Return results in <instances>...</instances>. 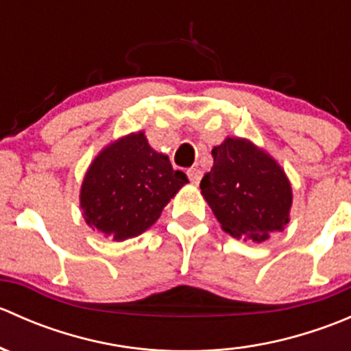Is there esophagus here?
<instances>
[{"instance_id":"obj_1","label":"esophagus","mask_w":351,"mask_h":351,"mask_svg":"<svg viewBox=\"0 0 351 351\" xmlns=\"http://www.w3.org/2000/svg\"><path fill=\"white\" fill-rule=\"evenodd\" d=\"M186 175H189L190 182L193 183V185H198L200 183V178H202V171L198 168H190L189 171H186Z\"/></svg>"}]
</instances>
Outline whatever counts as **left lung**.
Returning a JSON list of instances; mask_svg holds the SVG:
<instances>
[{
  "label": "left lung",
  "mask_w": 351,
  "mask_h": 351,
  "mask_svg": "<svg viewBox=\"0 0 351 351\" xmlns=\"http://www.w3.org/2000/svg\"><path fill=\"white\" fill-rule=\"evenodd\" d=\"M214 166L200 190L222 229L232 238L267 241L284 231L292 207V186L282 166L239 137H228L212 149Z\"/></svg>",
  "instance_id": "left-lung-1"
}]
</instances>
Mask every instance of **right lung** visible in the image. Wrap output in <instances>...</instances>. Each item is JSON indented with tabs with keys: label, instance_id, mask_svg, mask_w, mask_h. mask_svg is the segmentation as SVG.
<instances>
[{
	"label": "right lung",
	"instance_id": "1",
	"mask_svg": "<svg viewBox=\"0 0 351 351\" xmlns=\"http://www.w3.org/2000/svg\"><path fill=\"white\" fill-rule=\"evenodd\" d=\"M189 178L173 169L168 156L156 153L144 132L108 144L88 168L80 205L90 228L113 241L149 229Z\"/></svg>",
	"mask_w": 351,
	"mask_h": 351
}]
</instances>
